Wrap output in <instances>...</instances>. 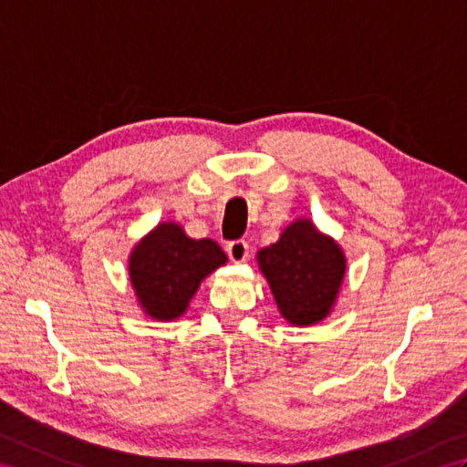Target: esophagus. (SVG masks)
Segmentation results:
<instances>
[{"instance_id": "esophagus-1", "label": "esophagus", "mask_w": 467, "mask_h": 467, "mask_svg": "<svg viewBox=\"0 0 467 467\" xmlns=\"http://www.w3.org/2000/svg\"><path fill=\"white\" fill-rule=\"evenodd\" d=\"M226 253H228V259L233 263H244L246 256H249V244H246V241L243 239L231 241L226 244Z\"/></svg>"}]
</instances>
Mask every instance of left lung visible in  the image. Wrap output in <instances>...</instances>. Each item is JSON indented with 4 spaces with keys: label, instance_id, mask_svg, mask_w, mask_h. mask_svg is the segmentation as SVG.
I'll return each instance as SVG.
<instances>
[{
    "label": "left lung",
    "instance_id": "8db88e82",
    "mask_svg": "<svg viewBox=\"0 0 467 467\" xmlns=\"http://www.w3.org/2000/svg\"><path fill=\"white\" fill-rule=\"evenodd\" d=\"M256 261L291 325H315L331 313L347 261L341 246L317 231L309 218L286 226L279 241L259 251Z\"/></svg>",
    "mask_w": 467,
    "mask_h": 467
}]
</instances>
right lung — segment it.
Masks as SVG:
<instances>
[{
  "label": "right lung",
  "instance_id": "1",
  "mask_svg": "<svg viewBox=\"0 0 467 467\" xmlns=\"http://www.w3.org/2000/svg\"><path fill=\"white\" fill-rule=\"evenodd\" d=\"M224 263L214 241H194L181 224L161 223L134 246L128 273L142 311L156 321H172L186 313L202 279Z\"/></svg>",
  "mask_w": 467,
  "mask_h": 467
}]
</instances>
